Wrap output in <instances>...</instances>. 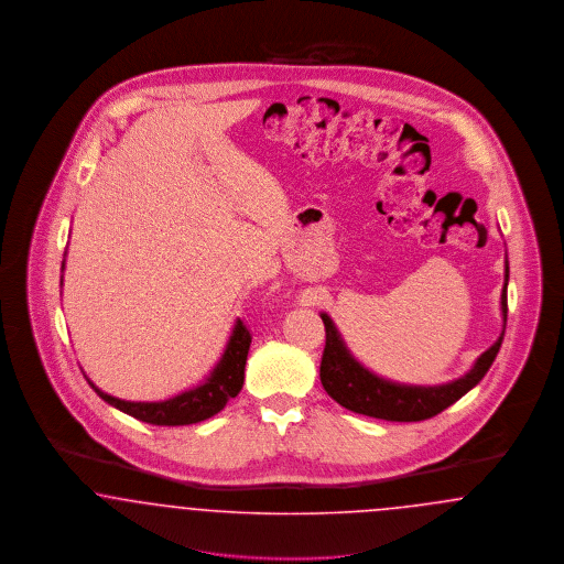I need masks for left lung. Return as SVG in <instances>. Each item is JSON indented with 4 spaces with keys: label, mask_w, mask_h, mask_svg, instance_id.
Listing matches in <instances>:
<instances>
[{
    "label": "left lung",
    "mask_w": 564,
    "mask_h": 564,
    "mask_svg": "<svg viewBox=\"0 0 564 564\" xmlns=\"http://www.w3.org/2000/svg\"><path fill=\"white\" fill-rule=\"evenodd\" d=\"M508 279H510V267L506 262V285L501 292V311L506 322H508ZM322 319L325 325V349H323L319 376L327 395L334 402L340 403L343 408L352 410L357 414L375 416L382 421H398V423L425 421L440 414L448 405H453L456 400H460L469 389H474L482 380L503 343V334H501L499 340L478 357L476 366L458 380L440 384V387H410V384H398V382L384 380L366 370L345 347L332 319L325 313H322Z\"/></svg>",
    "instance_id": "8db88e82"
}]
</instances>
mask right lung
<instances>
[{
	"instance_id": "add662e5",
	"label": "right lung",
	"mask_w": 564,
	"mask_h": 564,
	"mask_svg": "<svg viewBox=\"0 0 564 564\" xmlns=\"http://www.w3.org/2000/svg\"><path fill=\"white\" fill-rule=\"evenodd\" d=\"M249 345H251V334L247 325L239 319L212 376L203 384L184 391L166 402H124L104 393L88 378L86 380L104 402L122 410L129 416H134L137 421L161 425V427L192 425V423L212 419L226 403L239 395L242 380H245V361H247Z\"/></svg>"
}]
</instances>
